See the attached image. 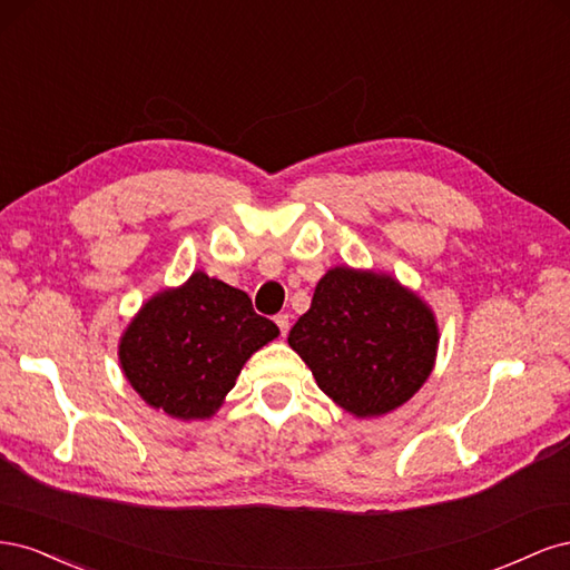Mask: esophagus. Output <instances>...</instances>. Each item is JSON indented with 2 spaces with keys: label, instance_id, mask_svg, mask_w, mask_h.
Returning a JSON list of instances; mask_svg holds the SVG:
<instances>
[{
  "label": "esophagus",
  "instance_id": "34e87169",
  "mask_svg": "<svg viewBox=\"0 0 570 570\" xmlns=\"http://www.w3.org/2000/svg\"><path fill=\"white\" fill-rule=\"evenodd\" d=\"M275 325H278L281 335L285 337L287 331H289V316H287V314H278V316H275Z\"/></svg>",
  "mask_w": 570,
  "mask_h": 570
}]
</instances>
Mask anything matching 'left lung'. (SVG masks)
I'll use <instances>...</instances> for the list:
<instances>
[{"mask_svg":"<svg viewBox=\"0 0 570 570\" xmlns=\"http://www.w3.org/2000/svg\"><path fill=\"white\" fill-rule=\"evenodd\" d=\"M287 342L337 406L371 419L421 390L433 373L440 333L430 306L392 275L335 266L318 281Z\"/></svg>","mask_w":570,"mask_h":570,"instance_id":"1","label":"left lung"}]
</instances>
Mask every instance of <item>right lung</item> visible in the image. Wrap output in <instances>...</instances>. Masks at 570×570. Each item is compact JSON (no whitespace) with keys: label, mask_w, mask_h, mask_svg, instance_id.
<instances>
[{"label":"right lung","mask_w":570,"mask_h":570,"mask_svg":"<svg viewBox=\"0 0 570 570\" xmlns=\"http://www.w3.org/2000/svg\"><path fill=\"white\" fill-rule=\"evenodd\" d=\"M281 335L247 292L195 271L154 295L120 335L118 358L142 400L170 419H209L247 358Z\"/></svg>","instance_id":"add662e5"}]
</instances>
